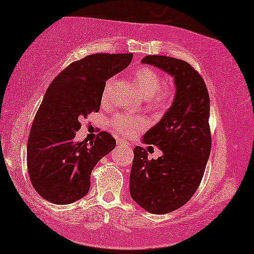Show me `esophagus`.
<instances>
[{"label": "esophagus", "instance_id": "34e87169", "mask_svg": "<svg viewBox=\"0 0 254 254\" xmlns=\"http://www.w3.org/2000/svg\"><path fill=\"white\" fill-rule=\"evenodd\" d=\"M117 145H118V146H127L128 143L124 139H117Z\"/></svg>", "mask_w": 254, "mask_h": 254}]
</instances>
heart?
<instances>
[{
    "label": "heart",
    "instance_id": "heart-1",
    "mask_svg": "<svg viewBox=\"0 0 254 254\" xmlns=\"http://www.w3.org/2000/svg\"><path fill=\"white\" fill-rule=\"evenodd\" d=\"M132 79L138 91L145 100L146 107L153 111H165L173 101L174 92L169 87L162 86V77L154 69L140 67L132 73ZM112 78L105 81L102 91V102H107L112 86ZM111 126L117 134L122 136H132L146 127L143 118L129 115L118 114L112 117Z\"/></svg>",
    "mask_w": 254,
    "mask_h": 254
}]
</instances>
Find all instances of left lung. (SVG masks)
Instances as JSON below:
<instances>
[{"mask_svg":"<svg viewBox=\"0 0 254 254\" xmlns=\"http://www.w3.org/2000/svg\"><path fill=\"white\" fill-rule=\"evenodd\" d=\"M152 64L174 77L173 105L143 136L145 144L162 151L157 160L134 147L129 177L130 196L151 213L163 214L184 205L203 177L211 151L210 99L203 78L187 62L165 56H146Z\"/></svg>","mask_w":254,"mask_h":254,"instance_id":"left-lung-1","label":"left lung"}]
</instances>
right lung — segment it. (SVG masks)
Returning a JSON list of instances; mask_svg holds the SVG:
<instances>
[{"mask_svg": "<svg viewBox=\"0 0 254 254\" xmlns=\"http://www.w3.org/2000/svg\"><path fill=\"white\" fill-rule=\"evenodd\" d=\"M131 53H96L70 64L46 91L30 128L27 168L36 192L54 204H69L88 193L91 173L116 146L107 131L94 143L76 142V131L100 110L107 79L127 67Z\"/></svg>", "mask_w": 254, "mask_h": 254, "instance_id": "obj_1", "label": "right lung"}]
</instances>
